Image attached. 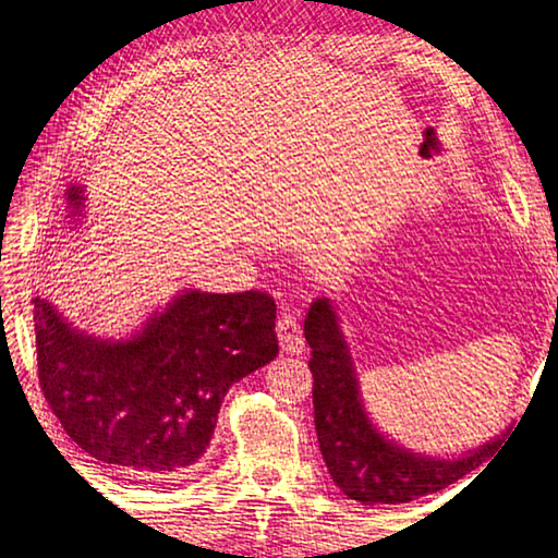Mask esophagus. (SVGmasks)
<instances>
[{
    "label": "esophagus",
    "instance_id": "1",
    "mask_svg": "<svg viewBox=\"0 0 558 558\" xmlns=\"http://www.w3.org/2000/svg\"><path fill=\"white\" fill-rule=\"evenodd\" d=\"M276 330H278V340H280L282 350L290 352V354H300L304 350L302 328L298 324V316H294L290 310H286L278 316Z\"/></svg>",
    "mask_w": 558,
    "mask_h": 558
}]
</instances>
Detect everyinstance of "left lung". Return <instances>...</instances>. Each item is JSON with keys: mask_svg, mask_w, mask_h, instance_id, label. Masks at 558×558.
<instances>
[{"mask_svg": "<svg viewBox=\"0 0 558 558\" xmlns=\"http://www.w3.org/2000/svg\"><path fill=\"white\" fill-rule=\"evenodd\" d=\"M304 338L312 348L318 448L330 477L350 499L364 506L408 504L446 489L499 450L504 438H494L477 450L446 460L412 453L390 441L366 417L357 374L330 300L322 298L312 304L304 318Z\"/></svg>", "mask_w": 558, "mask_h": 558, "instance_id": "8db88e82", "label": "left lung"}]
</instances>
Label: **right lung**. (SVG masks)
<instances>
[{"mask_svg":"<svg viewBox=\"0 0 558 558\" xmlns=\"http://www.w3.org/2000/svg\"><path fill=\"white\" fill-rule=\"evenodd\" d=\"M71 216L83 189L69 186ZM47 405L74 444L126 475L172 482L196 470L230 386L278 354L276 302L248 290H186L129 340L81 333L35 298Z\"/></svg>","mask_w":558,"mask_h":558,"instance_id":"obj_1","label":"right lung"}]
</instances>
